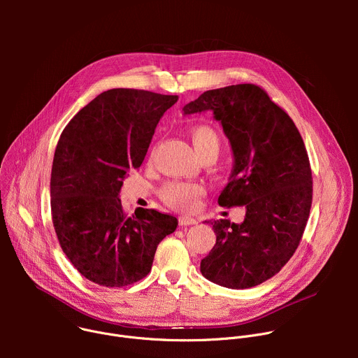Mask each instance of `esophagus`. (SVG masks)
I'll return each mask as SVG.
<instances>
[{
    "label": "esophagus",
    "instance_id": "1",
    "mask_svg": "<svg viewBox=\"0 0 358 358\" xmlns=\"http://www.w3.org/2000/svg\"><path fill=\"white\" fill-rule=\"evenodd\" d=\"M178 222H180V225H194V224H196V220L182 215L178 218Z\"/></svg>",
    "mask_w": 358,
    "mask_h": 358
}]
</instances>
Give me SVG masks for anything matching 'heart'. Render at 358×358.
<instances>
[{
    "instance_id": "1",
    "label": "heart",
    "mask_w": 358,
    "mask_h": 358,
    "mask_svg": "<svg viewBox=\"0 0 358 358\" xmlns=\"http://www.w3.org/2000/svg\"><path fill=\"white\" fill-rule=\"evenodd\" d=\"M189 137L199 159L217 157L221 148V136L215 127L210 124H196L191 127ZM203 188L195 182L170 181L160 189V198L166 206L178 211H192L198 206V199Z\"/></svg>"
}]
</instances>
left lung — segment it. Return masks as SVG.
<instances>
[{"instance_id":"left-lung-1","label":"left lung","mask_w":358,"mask_h":358,"mask_svg":"<svg viewBox=\"0 0 358 358\" xmlns=\"http://www.w3.org/2000/svg\"><path fill=\"white\" fill-rule=\"evenodd\" d=\"M213 110L234 152L221 207H245L242 224L217 220V242L201 273L229 289L258 286L293 257L308 224L313 180L303 138L290 116L252 83L203 92L184 115Z\"/></svg>"}]
</instances>
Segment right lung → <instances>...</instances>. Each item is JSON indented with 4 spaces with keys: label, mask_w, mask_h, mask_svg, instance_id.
Listing matches in <instances>:
<instances>
[{
    "label": "right lung",
    "mask_w": 358,
    "mask_h": 358,
    "mask_svg": "<svg viewBox=\"0 0 358 358\" xmlns=\"http://www.w3.org/2000/svg\"><path fill=\"white\" fill-rule=\"evenodd\" d=\"M178 96L110 89L96 96L64 129L50 173V210L59 245L87 280L123 287L145 278L157 245L176 217L119 199L129 170L141 166L152 134Z\"/></svg>",
    "instance_id": "right-lung-1"
}]
</instances>
